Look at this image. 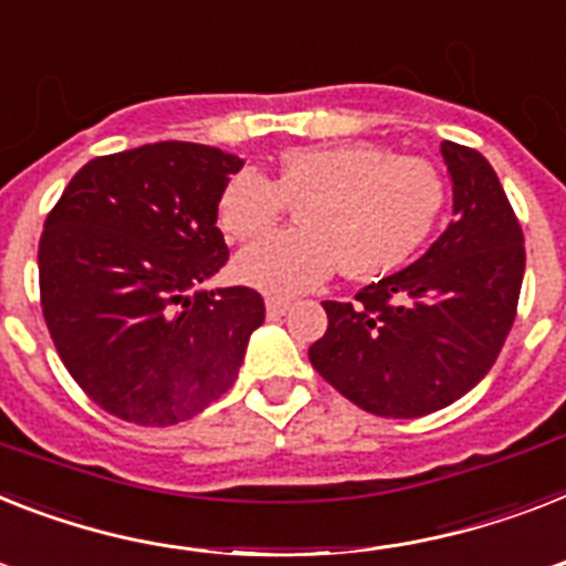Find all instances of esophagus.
<instances>
[{
    "label": "esophagus",
    "instance_id": "34e87169",
    "mask_svg": "<svg viewBox=\"0 0 566 566\" xmlns=\"http://www.w3.org/2000/svg\"><path fill=\"white\" fill-rule=\"evenodd\" d=\"M287 307H291V302H287V298H279V296L268 298V316H270V319L287 314Z\"/></svg>",
    "mask_w": 566,
    "mask_h": 566
}]
</instances>
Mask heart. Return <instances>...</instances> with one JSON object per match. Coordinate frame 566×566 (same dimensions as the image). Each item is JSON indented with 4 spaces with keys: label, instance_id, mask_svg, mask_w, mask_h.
<instances>
[{
    "label": "heart",
    "instance_id": "b5f03b06",
    "mask_svg": "<svg viewBox=\"0 0 566 566\" xmlns=\"http://www.w3.org/2000/svg\"><path fill=\"white\" fill-rule=\"evenodd\" d=\"M287 206L302 227L241 252L235 275L273 296L323 284L343 261L357 282L410 264L442 223L448 186L421 156L378 142L284 150L273 177L238 171L218 197V227L235 243L268 238Z\"/></svg>",
    "mask_w": 566,
    "mask_h": 566
}]
</instances>
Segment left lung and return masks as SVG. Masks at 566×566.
<instances>
[{"mask_svg":"<svg viewBox=\"0 0 566 566\" xmlns=\"http://www.w3.org/2000/svg\"><path fill=\"white\" fill-rule=\"evenodd\" d=\"M453 223L401 273L355 302H323L328 331L307 357L339 395L384 418H418L474 389L517 316L521 220L489 159L442 142Z\"/></svg>","mask_w":566,"mask_h":566,"instance_id":"1","label":"left lung"}]
</instances>
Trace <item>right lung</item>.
Wrapping results in <instances>:
<instances>
[{
	"mask_svg": "<svg viewBox=\"0 0 566 566\" xmlns=\"http://www.w3.org/2000/svg\"><path fill=\"white\" fill-rule=\"evenodd\" d=\"M241 165L191 142L95 156L49 211L36 250L45 325L109 416L179 424L235 384L264 298L243 284L190 291L229 261L218 197Z\"/></svg>",
	"mask_w": 566,
	"mask_h": 566,
	"instance_id": "1",
	"label": "right lung"
}]
</instances>
